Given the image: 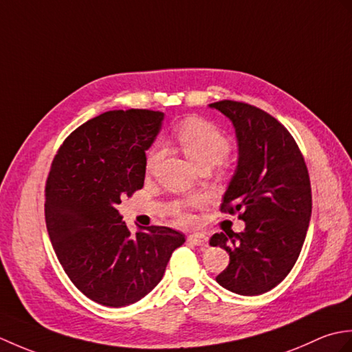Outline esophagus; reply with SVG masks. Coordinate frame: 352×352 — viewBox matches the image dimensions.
<instances>
[{
	"label": "esophagus",
	"instance_id": "1",
	"mask_svg": "<svg viewBox=\"0 0 352 352\" xmlns=\"http://www.w3.org/2000/svg\"><path fill=\"white\" fill-rule=\"evenodd\" d=\"M188 241L193 245L197 246H203V248H206V246H208V239L204 236V234H199V233H195V234H190L188 237Z\"/></svg>",
	"mask_w": 352,
	"mask_h": 352
}]
</instances>
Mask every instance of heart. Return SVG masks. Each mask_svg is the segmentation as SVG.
I'll use <instances>...</instances> for the list:
<instances>
[{"label":"heart","instance_id":"heart-1","mask_svg":"<svg viewBox=\"0 0 352 352\" xmlns=\"http://www.w3.org/2000/svg\"><path fill=\"white\" fill-rule=\"evenodd\" d=\"M174 138L178 146L182 148L184 155L199 168H213L214 164L221 163L230 153V140L227 139L218 126L204 121L199 118L184 119L178 124L174 130ZM163 149L154 148L146 155L145 169L148 174L155 169L157 164L162 160ZM204 199L201 197L192 198L183 203H178L174 207L177 219L182 223H190L193 216L190 214L192 208L201 207Z\"/></svg>","mask_w":352,"mask_h":352}]
</instances>
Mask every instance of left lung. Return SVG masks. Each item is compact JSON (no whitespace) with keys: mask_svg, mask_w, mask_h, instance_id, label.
Masks as SVG:
<instances>
[{"mask_svg":"<svg viewBox=\"0 0 352 352\" xmlns=\"http://www.w3.org/2000/svg\"><path fill=\"white\" fill-rule=\"evenodd\" d=\"M210 107L233 122L239 151L221 210L245 222L242 233L210 239L230 256L216 281L237 295H261L286 278L300 257L311 216L309 170L295 139L274 116L230 100Z\"/></svg>","mask_w":352,"mask_h":352,"instance_id":"8db88e82","label":"left lung"}]
</instances>
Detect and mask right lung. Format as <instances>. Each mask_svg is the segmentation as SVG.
Returning a JSON list of instances; mask_svg holds the SVG:
<instances>
[{
	"label": "right lung",
	"mask_w": 352,
	"mask_h": 352,
	"mask_svg": "<svg viewBox=\"0 0 352 352\" xmlns=\"http://www.w3.org/2000/svg\"><path fill=\"white\" fill-rule=\"evenodd\" d=\"M162 111L111 110L74 130L52 160L45 221L66 275L89 300L125 307L163 278L184 234L169 227L131 234L116 206L144 188L146 149Z\"/></svg>",
	"instance_id": "1"
}]
</instances>
